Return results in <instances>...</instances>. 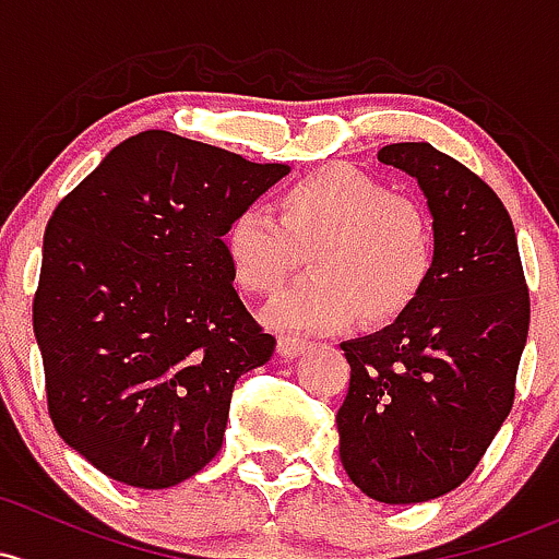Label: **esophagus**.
<instances>
[{"label":"esophagus","instance_id":"1","mask_svg":"<svg viewBox=\"0 0 559 559\" xmlns=\"http://www.w3.org/2000/svg\"><path fill=\"white\" fill-rule=\"evenodd\" d=\"M305 348H308V340H302V337H292V334H286V337H281V340H278V350H281V356L295 358V356L302 354Z\"/></svg>","mask_w":559,"mask_h":559}]
</instances>
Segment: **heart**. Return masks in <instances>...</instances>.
Instances as JSON below:
<instances>
[{
    "label": "heart",
    "instance_id": "1",
    "mask_svg": "<svg viewBox=\"0 0 559 559\" xmlns=\"http://www.w3.org/2000/svg\"><path fill=\"white\" fill-rule=\"evenodd\" d=\"M222 246L235 284L257 297L275 295L305 257L313 275L270 308V321L316 332L348 326L356 316L369 326L402 319L437 262L431 216L418 198L350 166L292 181L275 195L273 214L240 209Z\"/></svg>",
    "mask_w": 559,
    "mask_h": 559
}]
</instances>
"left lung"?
<instances>
[{
    "mask_svg": "<svg viewBox=\"0 0 559 559\" xmlns=\"http://www.w3.org/2000/svg\"><path fill=\"white\" fill-rule=\"evenodd\" d=\"M378 157L426 192L437 262L402 319L343 343L340 461L374 501L420 503L466 481L512 413L531 295L514 225L487 181L428 141Z\"/></svg>",
    "mask_w": 559,
    "mask_h": 559,
    "instance_id": "obj_1",
    "label": "left lung"
}]
</instances>
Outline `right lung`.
Here are the masks:
<instances>
[{
  "mask_svg": "<svg viewBox=\"0 0 559 559\" xmlns=\"http://www.w3.org/2000/svg\"><path fill=\"white\" fill-rule=\"evenodd\" d=\"M286 174L144 131L52 211L32 305L47 413L107 477L160 490L219 452L235 380L275 350L222 235Z\"/></svg>",
  "mask_w": 559,
  "mask_h": 559,
  "instance_id": "obj_1",
  "label": "right lung"
}]
</instances>
